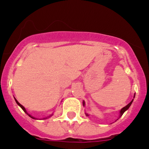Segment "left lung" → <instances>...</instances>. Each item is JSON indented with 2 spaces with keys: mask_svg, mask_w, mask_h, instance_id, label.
<instances>
[{
  "mask_svg": "<svg viewBox=\"0 0 149 149\" xmlns=\"http://www.w3.org/2000/svg\"><path fill=\"white\" fill-rule=\"evenodd\" d=\"M134 96H135V95H134ZM133 100H134V99H132V101L131 102L129 103V104H128L126 107H123V108H122L121 110L120 111V117H121L122 115H123V114L124 113L125 111L127 110V109H129V107L131 106V104H132V103ZM83 105H84V101H83ZM86 115H87V116H88V115H87V113H86Z\"/></svg>",
  "mask_w": 149,
  "mask_h": 149,
  "instance_id": "1",
  "label": "left lung"
}]
</instances>
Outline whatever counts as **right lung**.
<instances>
[{
    "label": "right lung",
    "mask_w": 149,
    "mask_h": 149,
    "mask_svg": "<svg viewBox=\"0 0 149 149\" xmlns=\"http://www.w3.org/2000/svg\"><path fill=\"white\" fill-rule=\"evenodd\" d=\"M15 101H16V103H17V104H18V105H19V106H20V107H21V108H22V109H23V111H24V112H26V114H27V115H29V117H31V118H33V119H35V118H34V117H32V116H31V115H29V113H28V112H26V109H25V107H23V106H22L21 104H20V103L18 102V101H17V99H16V98H15ZM51 115H50V116H49V117H51Z\"/></svg>",
    "instance_id": "right-lung-1"
}]
</instances>
